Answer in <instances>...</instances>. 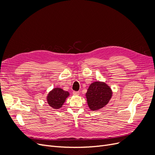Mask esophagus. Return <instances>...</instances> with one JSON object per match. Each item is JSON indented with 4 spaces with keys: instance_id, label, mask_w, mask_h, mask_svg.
Segmentation results:
<instances>
[{
    "instance_id": "34e87169",
    "label": "esophagus",
    "mask_w": 155,
    "mask_h": 155,
    "mask_svg": "<svg viewBox=\"0 0 155 155\" xmlns=\"http://www.w3.org/2000/svg\"><path fill=\"white\" fill-rule=\"evenodd\" d=\"M72 93H73V95H79V91H74Z\"/></svg>"
}]
</instances>
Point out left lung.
Instances as JSON below:
<instances>
[{
	"label": "left lung",
	"instance_id": "obj_1",
	"mask_svg": "<svg viewBox=\"0 0 155 155\" xmlns=\"http://www.w3.org/2000/svg\"><path fill=\"white\" fill-rule=\"evenodd\" d=\"M112 95L113 91L109 86L101 81L92 83L86 94L88 107L91 110H97L106 106Z\"/></svg>",
	"mask_w": 155,
	"mask_h": 155
}]
</instances>
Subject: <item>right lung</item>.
<instances>
[{"mask_svg":"<svg viewBox=\"0 0 155 155\" xmlns=\"http://www.w3.org/2000/svg\"><path fill=\"white\" fill-rule=\"evenodd\" d=\"M69 96V93L68 91L60 88H55L49 92L46 99L49 106L58 109L62 107L66 98Z\"/></svg>","mask_w":155,"mask_h":155,"instance_id":"right-lung-1","label":"right lung"}]
</instances>
